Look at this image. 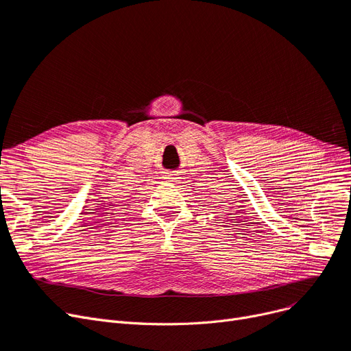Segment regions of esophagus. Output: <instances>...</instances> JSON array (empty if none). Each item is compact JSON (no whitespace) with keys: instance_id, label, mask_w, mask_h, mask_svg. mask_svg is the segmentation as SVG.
Segmentation results:
<instances>
[{"instance_id":"1","label":"esophagus","mask_w":351,"mask_h":351,"mask_svg":"<svg viewBox=\"0 0 351 351\" xmlns=\"http://www.w3.org/2000/svg\"><path fill=\"white\" fill-rule=\"evenodd\" d=\"M165 179L167 180V182H171V184H176L178 182V175L175 173V172H169V173H166L165 175Z\"/></svg>"}]
</instances>
